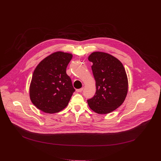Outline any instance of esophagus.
<instances>
[{
  "label": "esophagus",
  "instance_id": "esophagus-1",
  "mask_svg": "<svg viewBox=\"0 0 161 161\" xmlns=\"http://www.w3.org/2000/svg\"><path fill=\"white\" fill-rule=\"evenodd\" d=\"M83 91V87H82V88H81V89H76V92H81Z\"/></svg>",
  "mask_w": 161,
  "mask_h": 161
}]
</instances>
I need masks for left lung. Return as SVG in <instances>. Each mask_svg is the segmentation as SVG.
<instances>
[{"mask_svg":"<svg viewBox=\"0 0 161 161\" xmlns=\"http://www.w3.org/2000/svg\"><path fill=\"white\" fill-rule=\"evenodd\" d=\"M93 63L92 70L96 81V92L88 99L90 108L106 114L122 104L128 92V78L122 63L104 52H96L88 58Z\"/></svg>","mask_w":161,"mask_h":161,"instance_id":"1","label":"left lung"}]
</instances>
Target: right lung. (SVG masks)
<instances>
[{
  "mask_svg": "<svg viewBox=\"0 0 161 161\" xmlns=\"http://www.w3.org/2000/svg\"><path fill=\"white\" fill-rule=\"evenodd\" d=\"M70 53L58 52L44 59L36 67L30 86V97L37 108L46 113L64 109L75 92L66 68Z\"/></svg>",
  "mask_w": 161,
  "mask_h": 161,
  "instance_id": "add662e5",
  "label": "right lung"
}]
</instances>
